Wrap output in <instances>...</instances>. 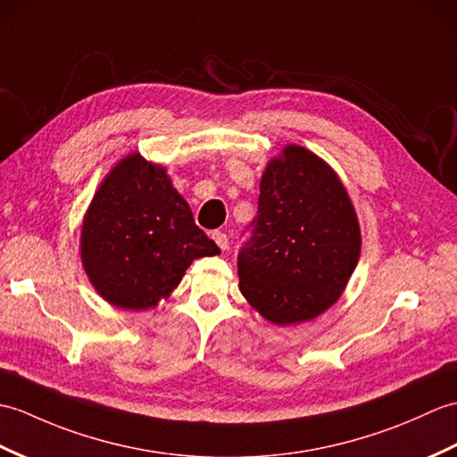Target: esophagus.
<instances>
[{"instance_id": "34e87169", "label": "esophagus", "mask_w": 457, "mask_h": 457, "mask_svg": "<svg viewBox=\"0 0 457 457\" xmlns=\"http://www.w3.org/2000/svg\"><path fill=\"white\" fill-rule=\"evenodd\" d=\"M212 239L216 241V245H218L221 251L228 249V236H226L224 231H214V233H212Z\"/></svg>"}]
</instances>
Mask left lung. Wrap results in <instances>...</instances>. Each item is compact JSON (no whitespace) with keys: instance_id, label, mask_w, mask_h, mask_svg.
<instances>
[{"instance_id":"1","label":"left lung","mask_w":457,"mask_h":457,"mask_svg":"<svg viewBox=\"0 0 457 457\" xmlns=\"http://www.w3.org/2000/svg\"><path fill=\"white\" fill-rule=\"evenodd\" d=\"M253 236L239 253V290L264 320L312 321L341 298L362 236L343 180L298 144L282 147L261 177Z\"/></svg>"}]
</instances>
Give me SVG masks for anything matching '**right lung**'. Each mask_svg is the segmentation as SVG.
Segmentation results:
<instances>
[{"instance_id": "1", "label": "right lung", "mask_w": 457, "mask_h": 457, "mask_svg": "<svg viewBox=\"0 0 457 457\" xmlns=\"http://www.w3.org/2000/svg\"><path fill=\"white\" fill-rule=\"evenodd\" d=\"M218 253L167 169L137 152L111 169L83 216L85 274L103 300L122 310L155 307L171 295L190 262Z\"/></svg>"}]
</instances>
